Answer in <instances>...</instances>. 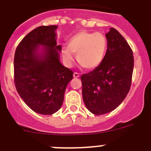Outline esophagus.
<instances>
[{
    "mask_svg": "<svg viewBox=\"0 0 151 151\" xmlns=\"http://www.w3.org/2000/svg\"><path fill=\"white\" fill-rule=\"evenodd\" d=\"M73 76H74V77H75V78H77V77H80V74H79L78 73H77V72H74V74H73Z\"/></svg>",
    "mask_w": 151,
    "mask_h": 151,
    "instance_id": "34e87169",
    "label": "esophagus"
}]
</instances>
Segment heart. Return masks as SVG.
I'll list each match as a JSON object with an SVG mask.
<instances>
[{
  "label": "heart",
  "mask_w": 151,
  "mask_h": 151,
  "mask_svg": "<svg viewBox=\"0 0 151 151\" xmlns=\"http://www.w3.org/2000/svg\"><path fill=\"white\" fill-rule=\"evenodd\" d=\"M107 41L101 33L81 30L69 40L68 46H63L61 54L65 64L71 66L75 59L84 68L91 70L98 67L104 60Z\"/></svg>",
  "instance_id": "1"
}]
</instances>
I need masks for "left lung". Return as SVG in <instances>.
Here are the masks:
<instances>
[{"label":"left lung","mask_w":151,"mask_h":151,"mask_svg":"<svg viewBox=\"0 0 151 151\" xmlns=\"http://www.w3.org/2000/svg\"><path fill=\"white\" fill-rule=\"evenodd\" d=\"M106 37L107 50L102 63L81 76L84 104L97 115L112 112L123 102L130 88L134 66L133 51L120 33L111 27Z\"/></svg>","instance_id":"1"}]
</instances>
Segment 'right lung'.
<instances>
[{
    "label": "right lung",
    "mask_w": 151,
    "mask_h": 151,
    "mask_svg": "<svg viewBox=\"0 0 151 151\" xmlns=\"http://www.w3.org/2000/svg\"><path fill=\"white\" fill-rule=\"evenodd\" d=\"M57 27L36 28L22 39L15 53L17 91L32 110L42 115H52L61 108L66 87L73 79V71L60 63Z\"/></svg>",
    "instance_id": "obj_1"
}]
</instances>
